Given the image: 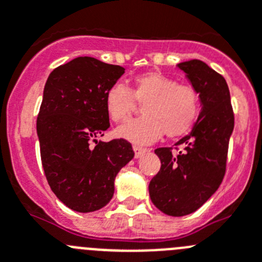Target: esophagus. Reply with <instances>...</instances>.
Returning a JSON list of instances; mask_svg holds the SVG:
<instances>
[{
  "label": "esophagus",
  "instance_id": "34e87169",
  "mask_svg": "<svg viewBox=\"0 0 262 262\" xmlns=\"http://www.w3.org/2000/svg\"><path fill=\"white\" fill-rule=\"evenodd\" d=\"M133 150H134V155H136V158L142 157V155L145 154L146 151H147V150H146V148L141 147V146H137V145H134V146H133Z\"/></svg>",
  "mask_w": 262,
  "mask_h": 262
}]
</instances>
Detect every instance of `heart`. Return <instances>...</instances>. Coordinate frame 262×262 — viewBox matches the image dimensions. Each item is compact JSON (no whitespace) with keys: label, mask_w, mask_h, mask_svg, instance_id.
I'll list each match as a JSON object with an SVG mask.
<instances>
[{"label":"heart","mask_w":262,"mask_h":262,"mask_svg":"<svg viewBox=\"0 0 262 262\" xmlns=\"http://www.w3.org/2000/svg\"><path fill=\"white\" fill-rule=\"evenodd\" d=\"M137 102L145 104L141 119L129 120L117 136L136 145H148L166 132L169 138L184 136L199 119L201 96L194 86L179 83L162 72H148L134 78L133 89L115 83L105 94V110L115 122L128 119Z\"/></svg>","instance_id":"1"}]
</instances>
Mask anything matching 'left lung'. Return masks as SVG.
Returning a JSON list of instances; mask_svg holds the SVG:
<instances>
[{
    "instance_id": "8db88e82",
    "label": "left lung",
    "mask_w": 262,
    "mask_h": 262,
    "mask_svg": "<svg viewBox=\"0 0 262 262\" xmlns=\"http://www.w3.org/2000/svg\"><path fill=\"white\" fill-rule=\"evenodd\" d=\"M201 96L202 111L189 136L155 154L160 169L148 184L152 204L167 215L183 216L201 207L219 188L226 173L234 110L227 82L200 60L179 63ZM183 145L181 150L178 146Z\"/></svg>"
}]
</instances>
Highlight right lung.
Wrapping results in <instances>:
<instances>
[{
	"mask_svg": "<svg viewBox=\"0 0 262 262\" xmlns=\"http://www.w3.org/2000/svg\"><path fill=\"white\" fill-rule=\"evenodd\" d=\"M119 65L77 57L49 74L36 129L40 157L57 199L79 213L112 200L115 178L134 157L130 142L98 141L110 126L105 94L124 74Z\"/></svg>",
	"mask_w": 262,
	"mask_h": 262,
	"instance_id": "obj_1",
	"label": "right lung"
}]
</instances>
